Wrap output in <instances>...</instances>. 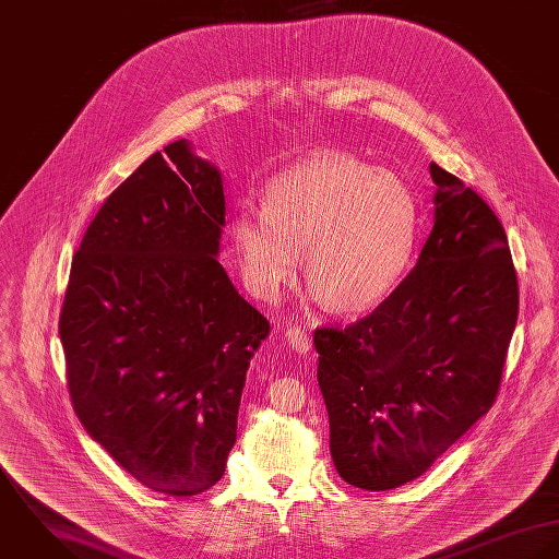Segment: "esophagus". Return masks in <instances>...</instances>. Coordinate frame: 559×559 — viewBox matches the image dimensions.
Segmentation results:
<instances>
[{"mask_svg":"<svg viewBox=\"0 0 559 559\" xmlns=\"http://www.w3.org/2000/svg\"><path fill=\"white\" fill-rule=\"evenodd\" d=\"M285 341L289 345V349H294L296 354H309L310 352V338L309 334L300 328H287L285 332Z\"/></svg>","mask_w":559,"mask_h":559,"instance_id":"esophagus-1","label":"esophagus"}]
</instances>
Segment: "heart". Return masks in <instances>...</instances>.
I'll return each instance as SVG.
<instances>
[{
	"label": "heart",
	"instance_id": "heart-1",
	"mask_svg": "<svg viewBox=\"0 0 559 559\" xmlns=\"http://www.w3.org/2000/svg\"><path fill=\"white\" fill-rule=\"evenodd\" d=\"M420 207L409 182L345 154L325 152L276 178L263 210L240 205L231 236L250 289L274 300L305 261V276L338 312L383 302L418 247Z\"/></svg>",
	"mask_w": 559,
	"mask_h": 559
}]
</instances>
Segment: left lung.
<instances>
[{"instance_id":"1","label":"left lung","mask_w":559,"mask_h":559,"mask_svg":"<svg viewBox=\"0 0 559 559\" xmlns=\"http://www.w3.org/2000/svg\"><path fill=\"white\" fill-rule=\"evenodd\" d=\"M429 169L433 229L414 270L369 317L312 341L334 467L367 491L416 480L491 409L519 314L493 210Z\"/></svg>"}]
</instances>
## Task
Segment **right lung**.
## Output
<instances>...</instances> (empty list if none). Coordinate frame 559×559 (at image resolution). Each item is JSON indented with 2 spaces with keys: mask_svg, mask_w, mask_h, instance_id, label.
<instances>
[{
  "mask_svg": "<svg viewBox=\"0 0 559 559\" xmlns=\"http://www.w3.org/2000/svg\"><path fill=\"white\" fill-rule=\"evenodd\" d=\"M223 176L187 139L152 154L90 223L60 314L74 412L147 489L214 487L267 319L218 263Z\"/></svg>",
  "mask_w": 559,
  "mask_h": 559,
  "instance_id": "obj_1",
  "label": "right lung"
}]
</instances>
